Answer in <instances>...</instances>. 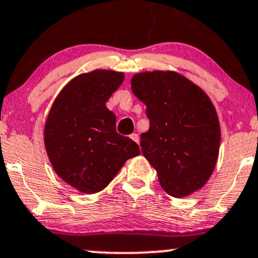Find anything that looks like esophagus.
Returning a JSON list of instances; mask_svg holds the SVG:
<instances>
[{
	"label": "esophagus",
	"instance_id": "obj_1",
	"mask_svg": "<svg viewBox=\"0 0 258 258\" xmlns=\"http://www.w3.org/2000/svg\"><path fill=\"white\" fill-rule=\"evenodd\" d=\"M130 137H131V140L135 141L136 143H140V137H138L137 134H132L131 136H130Z\"/></svg>",
	"mask_w": 258,
	"mask_h": 258
}]
</instances>
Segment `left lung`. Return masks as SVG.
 <instances>
[{
  "label": "left lung",
  "mask_w": 258,
  "mask_h": 258,
  "mask_svg": "<svg viewBox=\"0 0 258 258\" xmlns=\"http://www.w3.org/2000/svg\"><path fill=\"white\" fill-rule=\"evenodd\" d=\"M131 88L147 106L149 130L141 135V147L161 187L176 198L202 188L214 170L220 144L211 99L174 71L137 73Z\"/></svg>",
  "instance_id": "1"
}]
</instances>
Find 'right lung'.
Returning a JSON list of instances; mask_svg holds the SVG:
<instances>
[{
    "instance_id": "right-lung-1",
    "label": "right lung",
    "mask_w": 258,
    "mask_h": 258,
    "mask_svg": "<svg viewBox=\"0 0 258 258\" xmlns=\"http://www.w3.org/2000/svg\"><path fill=\"white\" fill-rule=\"evenodd\" d=\"M123 73L95 70L75 77L53 101L44 128L51 165L64 182L83 194L101 191L140 147L116 132L106 101Z\"/></svg>"
}]
</instances>
